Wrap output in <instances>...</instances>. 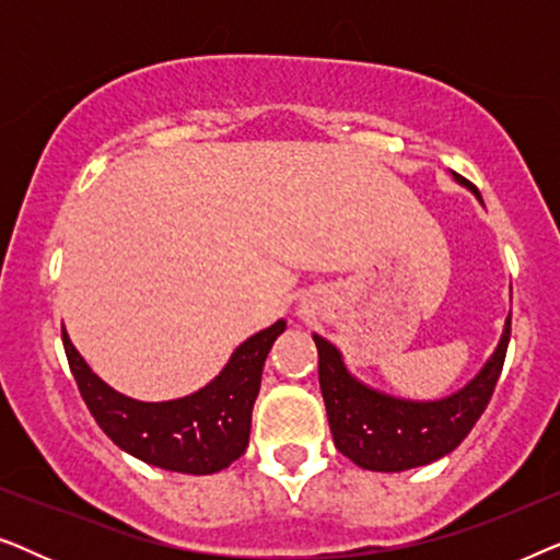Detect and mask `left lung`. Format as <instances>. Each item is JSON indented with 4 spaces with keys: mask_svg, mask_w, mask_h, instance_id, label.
<instances>
[{
    "mask_svg": "<svg viewBox=\"0 0 560 560\" xmlns=\"http://www.w3.org/2000/svg\"><path fill=\"white\" fill-rule=\"evenodd\" d=\"M451 178L469 188L481 203L479 190L469 180L458 173H451ZM510 318H504L500 341L481 370L462 389L439 400H410L366 385L349 372L336 343L313 334L318 382L336 448L362 469L387 474L416 469L451 454L469 435L494 393L508 354Z\"/></svg>",
    "mask_w": 560,
    "mask_h": 560,
    "instance_id": "1",
    "label": "left lung"
}]
</instances>
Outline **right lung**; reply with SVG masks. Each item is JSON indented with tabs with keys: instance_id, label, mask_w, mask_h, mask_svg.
<instances>
[{
	"instance_id": "right-lung-1",
	"label": "right lung",
	"mask_w": 560,
	"mask_h": 560,
	"mask_svg": "<svg viewBox=\"0 0 560 560\" xmlns=\"http://www.w3.org/2000/svg\"><path fill=\"white\" fill-rule=\"evenodd\" d=\"M282 331L285 318L242 341L209 385L163 402L135 400L106 385L68 339L66 326L63 347L83 402L121 451L158 469L201 477L226 469L247 451L265 359Z\"/></svg>"
}]
</instances>
